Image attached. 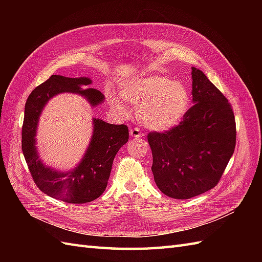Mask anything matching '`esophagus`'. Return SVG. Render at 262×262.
<instances>
[{
    "label": "esophagus",
    "mask_w": 262,
    "mask_h": 262,
    "mask_svg": "<svg viewBox=\"0 0 262 262\" xmlns=\"http://www.w3.org/2000/svg\"><path fill=\"white\" fill-rule=\"evenodd\" d=\"M130 134H131V137H133V138H139V137L142 136V132L139 128H137V126H136V128H132L130 130Z\"/></svg>",
    "instance_id": "esophagus-1"
}]
</instances>
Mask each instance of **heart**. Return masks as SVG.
<instances>
[{
	"mask_svg": "<svg viewBox=\"0 0 262 262\" xmlns=\"http://www.w3.org/2000/svg\"><path fill=\"white\" fill-rule=\"evenodd\" d=\"M121 96L134 106H139L138 117L146 128L166 131L176 126L186 116L189 108L187 87L162 75H145L125 83ZM113 105L125 112L115 96Z\"/></svg>",
	"mask_w": 262,
	"mask_h": 262,
	"instance_id": "b5f03b06",
	"label": "heart"
}]
</instances>
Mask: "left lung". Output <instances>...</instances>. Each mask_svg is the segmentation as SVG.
<instances>
[{
    "instance_id": "1",
    "label": "left lung",
    "mask_w": 262,
    "mask_h": 262,
    "mask_svg": "<svg viewBox=\"0 0 262 262\" xmlns=\"http://www.w3.org/2000/svg\"><path fill=\"white\" fill-rule=\"evenodd\" d=\"M194 105L173 128L147 134L158 189L190 199L215 187L236 145V122L228 99L202 71L192 68Z\"/></svg>"
}]
</instances>
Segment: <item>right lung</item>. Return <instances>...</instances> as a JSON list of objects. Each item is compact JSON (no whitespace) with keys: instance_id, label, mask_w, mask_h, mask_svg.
<instances>
[{"instance_id":"obj_1","label":"right lung","mask_w":262,"mask_h":262,"mask_svg":"<svg viewBox=\"0 0 262 262\" xmlns=\"http://www.w3.org/2000/svg\"><path fill=\"white\" fill-rule=\"evenodd\" d=\"M92 81L87 77L72 78L51 75L31 92L25 105L21 128V149L35 184L42 192L68 203L91 202L105 191L118 150L129 140L125 124H110L94 119V134L85 156L70 172H59L39 160L36 148V130L39 116L51 97L60 93L81 94L96 106L104 95L94 89H84Z\"/></svg>"}]
</instances>
